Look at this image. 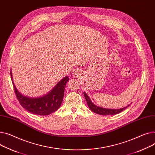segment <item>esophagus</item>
I'll return each mask as SVG.
<instances>
[{
  "label": "esophagus",
  "mask_w": 155,
  "mask_h": 155,
  "mask_svg": "<svg viewBox=\"0 0 155 155\" xmlns=\"http://www.w3.org/2000/svg\"><path fill=\"white\" fill-rule=\"evenodd\" d=\"M78 75H79V71L78 70L75 71V72L74 73V76L75 77H78Z\"/></svg>",
  "instance_id": "1"
}]
</instances>
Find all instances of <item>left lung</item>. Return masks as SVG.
I'll return each mask as SVG.
<instances>
[{
	"instance_id": "left-lung-1",
	"label": "left lung",
	"mask_w": 155,
	"mask_h": 155,
	"mask_svg": "<svg viewBox=\"0 0 155 155\" xmlns=\"http://www.w3.org/2000/svg\"><path fill=\"white\" fill-rule=\"evenodd\" d=\"M84 94L85 100L87 101V103L89 108L92 111H94L95 113H97V114H98V115H116V114H118V113H120V112H121L125 109H126L129 106V105H128L126 107H124L123 108H120V109H110V108H101V107L95 105L94 103H92V101L90 99L89 97L87 95V94L85 92H84Z\"/></svg>"
}]
</instances>
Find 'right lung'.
Listing matches in <instances>:
<instances>
[{
  "instance_id": "right-lung-1",
  "label": "right lung",
  "mask_w": 155,
  "mask_h": 155,
  "mask_svg": "<svg viewBox=\"0 0 155 155\" xmlns=\"http://www.w3.org/2000/svg\"><path fill=\"white\" fill-rule=\"evenodd\" d=\"M10 77L13 84L16 97L21 105L28 111L37 115H48L57 111L62 103L65 87L69 80L68 77L61 79L56 86L44 96L32 98L23 95L14 85L12 72Z\"/></svg>"
}]
</instances>
